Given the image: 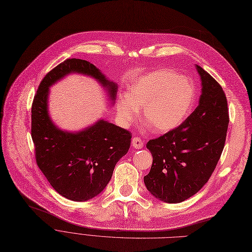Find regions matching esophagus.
Segmentation results:
<instances>
[{"mask_svg": "<svg viewBox=\"0 0 252 252\" xmlns=\"http://www.w3.org/2000/svg\"><path fill=\"white\" fill-rule=\"evenodd\" d=\"M132 147L136 150H140L143 148V141L138 137H133L132 138Z\"/></svg>", "mask_w": 252, "mask_h": 252, "instance_id": "34e87169", "label": "esophagus"}]
</instances>
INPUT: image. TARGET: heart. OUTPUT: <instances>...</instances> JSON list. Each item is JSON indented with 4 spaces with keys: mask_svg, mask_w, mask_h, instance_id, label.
<instances>
[{
    "mask_svg": "<svg viewBox=\"0 0 252 252\" xmlns=\"http://www.w3.org/2000/svg\"><path fill=\"white\" fill-rule=\"evenodd\" d=\"M194 84L170 70H156L136 79L127 91V98L119 99L117 115L123 125L136 121L138 110L155 132L167 133L181 126L194 105Z\"/></svg>",
    "mask_w": 252,
    "mask_h": 252,
    "instance_id": "obj_1",
    "label": "heart"
}]
</instances>
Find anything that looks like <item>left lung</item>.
I'll use <instances>...</instances> for the list:
<instances>
[{
    "instance_id": "1",
    "label": "left lung",
    "mask_w": 252,
    "mask_h": 252,
    "mask_svg": "<svg viewBox=\"0 0 252 252\" xmlns=\"http://www.w3.org/2000/svg\"><path fill=\"white\" fill-rule=\"evenodd\" d=\"M202 92L186 121L147 149L153 164L143 182L150 193L166 203H181L208 182L222 153L229 126L226 97L220 84L196 64Z\"/></svg>"
}]
</instances>
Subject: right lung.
I'll use <instances>...</instances> for the list:
<instances>
[{
    "label": "right lung",
    "instance_id": "add662e5",
    "mask_svg": "<svg viewBox=\"0 0 252 252\" xmlns=\"http://www.w3.org/2000/svg\"><path fill=\"white\" fill-rule=\"evenodd\" d=\"M70 74L97 81L109 96L117 98V83L87 61L71 58L58 64L42 80L32 105V138L39 168L63 197L84 202L99 195L110 183L117 162L130 148L129 131L98 119L79 131H66L52 121L48 109L49 89Z\"/></svg>",
    "mask_w": 252,
    "mask_h": 252
}]
</instances>
